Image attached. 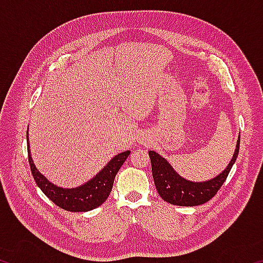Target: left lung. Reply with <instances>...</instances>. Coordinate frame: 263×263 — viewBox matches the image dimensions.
I'll return each instance as SVG.
<instances>
[{"label": "left lung", "mask_w": 263, "mask_h": 263, "mask_svg": "<svg viewBox=\"0 0 263 263\" xmlns=\"http://www.w3.org/2000/svg\"><path fill=\"white\" fill-rule=\"evenodd\" d=\"M240 137L237 142V147L234 155L228 168L224 172L216 176L215 179L205 182H190L184 180L179 174H176L174 169L154 151H149V159L152 163V174L159 195L164 201L181 206H195L201 205L210 201L222 183L229 176L231 168L235 162L239 154Z\"/></svg>", "instance_id": "8db88e82"}]
</instances>
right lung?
I'll return each mask as SVG.
<instances>
[{
  "label": "right lung",
  "mask_w": 263,
  "mask_h": 263,
  "mask_svg": "<svg viewBox=\"0 0 263 263\" xmlns=\"http://www.w3.org/2000/svg\"><path fill=\"white\" fill-rule=\"evenodd\" d=\"M26 139H28L29 163L35 183L55 205L69 212H86L102 205L111 193L116 174L131 153L130 151H126L116 155L99 174L83 185L73 189H64L52 184L37 171L30 155L29 137H26Z\"/></svg>",
  "instance_id": "add662e5"
}]
</instances>
